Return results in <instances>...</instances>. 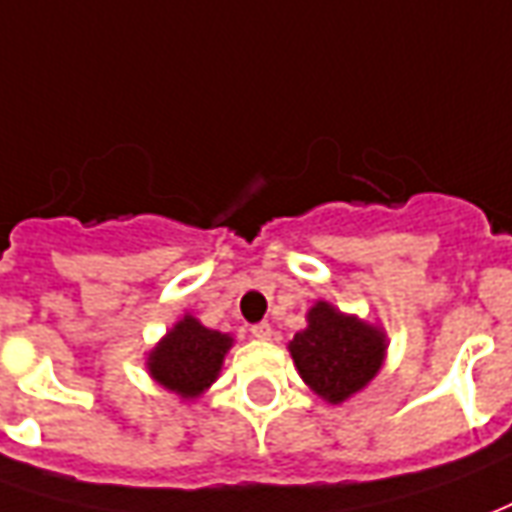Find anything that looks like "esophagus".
Wrapping results in <instances>:
<instances>
[{
	"label": "esophagus",
	"mask_w": 512,
	"mask_h": 512,
	"mask_svg": "<svg viewBox=\"0 0 512 512\" xmlns=\"http://www.w3.org/2000/svg\"><path fill=\"white\" fill-rule=\"evenodd\" d=\"M252 338H257V341H268V338H271V324H266V321H263V324H255V327H252Z\"/></svg>",
	"instance_id": "1"
}]
</instances>
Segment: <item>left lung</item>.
<instances>
[{"label":"left lung","instance_id":"1","mask_svg":"<svg viewBox=\"0 0 512 512\" xmlns=\"http://www.w3.org/2000/svg\"><path fill=\"white\" fill-rule=\"evenodd\" d=\"M305 321L288 352L299 377L324 402L341 405L380 374L388 355V335L380 324L343 313L327 299H318Z\"/></svg>","mask_w":512,"mask_h":512}]
</instances>
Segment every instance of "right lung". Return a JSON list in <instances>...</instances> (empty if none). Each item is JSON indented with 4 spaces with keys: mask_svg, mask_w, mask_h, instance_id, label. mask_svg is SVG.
Masks as SVG:
<instances>
[{
    "mask_svg": "<svg viewBox=\"0 0 512 512\" xmlns=\"http://www.w3.org/2000/svg\"><path fill=\"white\" fill-rule=\"evenodd\" d=\"M232 343L235 338L230 332L210 330L199 318L185 313L146 352V371L163 391L174 393L182 402H194L219 380Z\"/></svg>",
    "mask_w": 512,
    "mask_h": 512,
    "instance_id": "1",
    "label": "right lung"
}]
</instances>
